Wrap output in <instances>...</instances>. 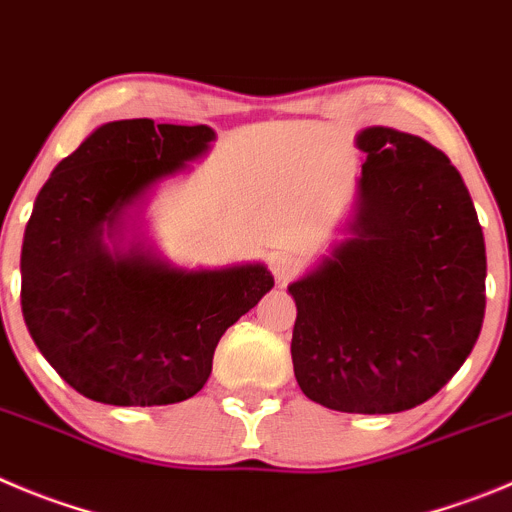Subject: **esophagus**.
<instances>
[{"mask_svg":"<svg viewBox=\"0 0 512 512\" xmlns=\"http://www.w3.org/2000/svg\"><path fill=\"white\" fill-rule=\"evenodd\" d=\"M270 270H272V275L280 280V283H285V280H290L298 275L300 260L295 255H290V252H275V255L270 257Z\"/></svg>","mask_w":512,"mask_h":512,"instance_id":"esophagus-1","label":"esophagus"}]
</instances>
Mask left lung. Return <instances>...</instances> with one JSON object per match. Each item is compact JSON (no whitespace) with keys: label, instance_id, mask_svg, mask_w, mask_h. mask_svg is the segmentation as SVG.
Segmentation results:
<instances>
[{"label":"left lung","instance_id":"8db88e82","mask_svg":"<svg viewBox=\"0 0 512 512\" xmlns=\"http://www.w3.org/2000/svg\"><path fill=\"white\" fill-rule=\"evenodd\" d=\"M353 237L290 285L295 379L336 412L394 414L432 399L485 318V240L470 191L424 138L374 126Z\"/></svg>","mask_w":512,"mask_h":512}]
</instances>
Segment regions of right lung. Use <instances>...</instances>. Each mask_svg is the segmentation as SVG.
<instances>
[{"instance_id":"add662e5","label":"right lung","mask_w":512,"mask_h":512,"mask_svg":"<svg viewBox=\"0 0 512 512\" xmlns=\"http://www.w3.org/2000/svg\"><path fill=\"white\" fill-rule=\"evenodd\" d=\"M214 141L209 126L113 121L55 166L22 242V315L75 391L113 407H161L197 394L219 338L272 288L262 265L174 270L103 232L164 176Z\"/></svg>"}]
</instances>
